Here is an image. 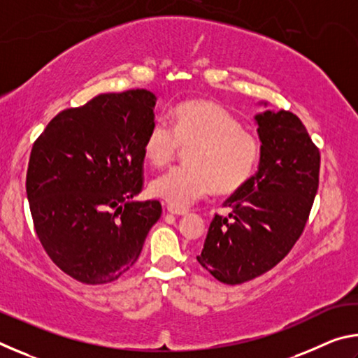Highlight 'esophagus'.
Instances as JSON below:
<instances>
[{
  "mask_svg": "<svg viewBox=\"0 0 358 358\" xmlns=\"http://www.w3.org/2000/svg\"><path fill=\"white\" fill-rule=\"evenodd\" d=\"M167 211H169V213L177 215V216L187 215V210H185V208H178V207H173V205H169V207H167Z\"/></svg>",
  "mask_w": 358,
  "mask_h": 358,
  "instance_id": "1",
  "label": "esophagus"
}]
</instances>
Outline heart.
Here are the masks:
<instances>
[{"label": "heart", "mask_w": 358, "mask_h": 358, "mask_svg": "<svg viewBox=\"0 0 358 358\" xmlns=\"http://www.w3.org/2000/svg\"><path fill=\"white\" fill-rule=\"evenodd\" d=\"M171 124L159 118L153 121L145 136L143 155L155 167H166L183 147L187 164L151 183L156 197L185 208L211 191L237 192L256 173L262 155L260 141L217 102H181L171 112Z\"/></svg>", "instance_id": "b5f03b06"}]
</instances>
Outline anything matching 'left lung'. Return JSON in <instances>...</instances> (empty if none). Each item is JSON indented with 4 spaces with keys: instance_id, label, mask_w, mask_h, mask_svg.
I'll return each instance as SVG.
<instances>
[{
    "instance_id": "1",
    "label": "left lung",
    "mask_w": 358,
    "mask_h": 358,
    "mask_svg": "<svg viewBox=\"0 0 358 358\" xmlns=\"http://www.w3.org/2000/svg\"><path fill=\"white\" fill-rule=\"evenodd\" d=\"M262 142L259 171L215 215L197 256L224 284L266 273L292 250L305 230L319 187L320 153L300 118L289 110L256 117Z\"/></svg>"
}]
</instances>
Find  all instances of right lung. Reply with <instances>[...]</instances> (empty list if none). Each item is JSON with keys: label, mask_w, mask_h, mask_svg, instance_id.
Segmentation results:
<instances>
[{"label": "right lung", "mask_w": 358, "mask_h": 358, "mask_svg": "<svg viewBox=\"0 0 358 358\" xmlns=\"http://www.w3.org/2000/svg\"><path fill=\"white\" fill-rule=\"evenodd\" d=\"M147 90L99 94L59 112L36 138L27 196L36 235L59 270L83 284H107L141 256L159 220L143 189V141L155 121Z\"/></svg>", "instance_id": "obj_1"}]
</instances>
